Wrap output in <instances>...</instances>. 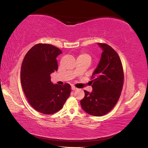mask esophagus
I'll list each match as a JSON object with an SVG mask.
<instances>
[{"mask_svg":"<svg viewBox=\"0 0 148 148\" xmlns=\"http://www.w3.org/2000/svg\"><path fill=\"white\" fill-rule=\"evenodd\" d=\"M71 89H72V90H76L77 88L75 87V86H72Z\"/></svg>","mask_w":148,"mask_h":148,"instance_id":"1","label":"esophagus"}]
</instances>
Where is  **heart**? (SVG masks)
Here are the masks:
<instances>
[{"mask_svg":"<svg viewBox=\"0 0 148 148\" xmlns=\"http://www.w3.org/2000/svg\"><path fill=\"white\" fill-rule=\"evenodd\" d=\"M91 56L86 53H81L80 54L77 56V60H88L91 61Z\"/></svg>","mask_w":148,"mask_h":148,"instance_id":"obj_1","label":"heart"}]
</instances>
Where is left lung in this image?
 <instances>
[{"mask_svg": "<svg viewBox=\"0 0 148 148\" xmlns=\"http://www.w3.org/2000/svg\"><path fill=\"white\" fill-rule=\"evenodd\" d=\"M102 49L100 62L92 74L93 88L81 100V106L88 114L95 116L106 114L114 108L123 86V69L120 58L111 46L97 43Z\"/></svg>", "mask_w": 148, "mask_h": 148, "instance_id": "left-lung-1", "label": "left lung"}]
</instances>
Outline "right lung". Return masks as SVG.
Masks as SVG:
<instances>
[{
	"label": "right lung",
	"instance_id": "add662e5",
	"mask_svg": "<svg viewBox=\"0 0 148 148\" xmlns=\"http://www.w3.org/2000/svg\"><path fill=\"white\" fill-rule=\"evenodd\" d=\"M61 53L54 46L39 43L27 52L22 62V88L31 106L42 114L58 112L70 96V84L59 85L51 81L50 74L58 70L56 57Z\"/></svg>",
	"mask_w": 148,
	"mask_h": 148
}]
</instances>
